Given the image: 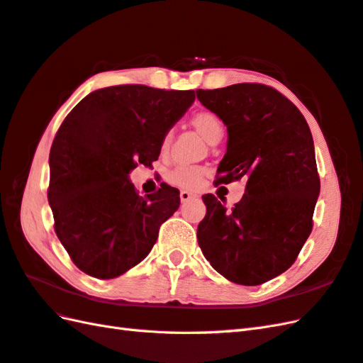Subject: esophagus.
<instances>
[{"label": "esophagus", "mask_w": 363, "mask_h": 363, "mask_svg": "<svg viewBox=\"0 0 363 363\" xmlns=\"http://www.w3.org/2000/svg\"><path fill=\"white\" fill-rule=\"evenodd\" d=\"M179 196H181V201H182V202H187V201H190L193 196H195V193H191V191H189V190H181Z\"/></svg>", "instance_id": "obj_1"}]
</instances>
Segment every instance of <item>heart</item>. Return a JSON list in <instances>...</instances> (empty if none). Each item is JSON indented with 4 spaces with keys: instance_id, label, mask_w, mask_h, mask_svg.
I'll return each mask as SVG.
<instances>
[{
    "instance_id": "b5f03b06",
    "label": "heart",
    "mask_w": 363,
    "mask_h": 363,
    "mask_svg": "<svg viewBox=\"0 0 363 363\" xmlns=\"http://www.w3.org/2000/svg\"><path fill=\"white\" fill-rule=\"evenodd\" d=\"M191 123L195 128L204 136L210 143H213L216 139L223 138L224 126L220 117H218L212 111H199L191 117ZM172 133L168 131L164 134L162 138V148L165 150L170 143ZM207 173V168L202 165H189V164H181L174 167L173 170L168 173L167 179L173 185H178L182 189H195L196 185L201 182Z\"/></svg>"
}]
</instances>
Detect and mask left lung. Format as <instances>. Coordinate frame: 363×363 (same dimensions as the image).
Segmentation results:
<instances>
[{
  "label": "left lung",
  "instance_id": "8db88e82",
  "mask_svg": "<svg viewBox=\"0 0 363 363\" xmlns=\"http://www.w3.org/2000/svg\"><path fill=\"white\" fill-rule=\"evenodd\" d=\"M196 96L229 133L216 184L246 181L230 210L212 193L202 196L199 247L227 280L266 283L288 271L313 230L320 191L313 134L289 99L261 83L198 89Z\"/></svg>",
  "mask_w": 363,
  "mask_h": 363
}]
</instances>
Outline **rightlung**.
Here are the masks:
<instances>
[{
    "label": "right lung",
    "mask_w": 363,
    "mask_h": 363,
    "mask_svg": "<svg viewBox=\"0 0 363 363\" xmlns=\"http://www.w3.org/2000/svg\"><path fill=\"white\" fill-rule=\"evenodd\" d=\"M195 102V91L117 85L91 92L58 128L49 153L48 201L72 263L91 277L116 278L145 258L179 190L161 184L139 196L128 174L150 167L164 134Z\"/></svg>",
    "instance_id": "right-lung-1"
}]
</instances>
